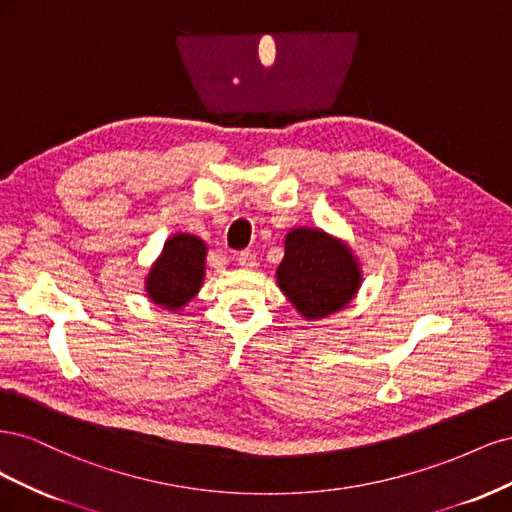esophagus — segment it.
<instances>
[{"label": "esophagus", "instance_id": "34e87169", "mask_svg": "<svg viewBox=\"0 0 512 512\" xmlns=\"http://www.w3.org/2000/svg\"><path fill=\"white\" fill-rule=\"evenodd\" d=\"M237 265L243 269H254L256 267V256L252 252H239L237 254Z\"/></svg>", "mask_w": 512, "mask_h": 512}]
</instances>
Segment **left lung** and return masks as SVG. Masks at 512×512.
I'll list each match as a JSON object with an SVG mask.
<instances>
[{
	"label": "left lung",
	"mask_w": 512,
	"mask_h": 512,
	"mask_svg": "<svg viewBox=\"0 0 512 512\" xmlns=\"http://www.w3.org/2000/svg\"><path fill=\"white\" fill-rule=\"evenodd\" d=\"M277 286L305 320H322L342 309L361 288V262L344 243L322 228H292L284 239Z\"/></svg>",
	"instance_id": "1"
}]
</instances>
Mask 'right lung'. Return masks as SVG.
I'll list each match as a JSON object with an SVG mask.
<instances>
[{
	"mask_svg": "<svg viewBox=\"0 0 512 512\" xmlns=\"http://www.w3.org/2000/svg\"><path fill=\"white\" fill-rule=\"evenodd\" d=\"M207 245L190 232L168 237L162 254L153 262L145 277V292L168 312H179L188 305L205 282Z\"/></svg>",
	"mask_w": 512,
	"mask_h": 512,
	"instance_id": "add662e5",
	"label": "right lung"
}]
</instances>
